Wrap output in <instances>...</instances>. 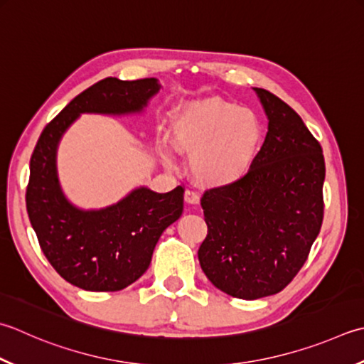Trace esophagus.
<instances>
[{"label":"esophagus","mask_w":364,"mask_h":364,"mask_svg":"<svg viewBox=\"0 0 364 364\" xmlns=\"http://www.w3.org/2000/svg\"><path fill=\"white\" fill-rule=\"evenodd\" d=\"M184 202L189 205H198V202H200V197H198L197 192L188 189L186 192H184Z\"/></svg>","instance_id":"esophagus-1"}]
</instances>
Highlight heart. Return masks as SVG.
<instances>
[{"mask_svg": "<svg viewBox=\"0 0 364 364\" xmlns=\"http://www.w3.org/2000/svg\"><path fill=\"white\" fill-rule=\"evenodd\" d=\"M265 137L259 115L219 96L184 102L172 119V139L191 154L189 170L203 188H229L251 172ZM172 167V156L162 154Z\"/></svg>", "mask_w": 364, "mask_h": 364, "instance_id": "obj_1", "label": "heart"}]
</instances>
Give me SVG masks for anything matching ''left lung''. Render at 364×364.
<instances>
[{
  "mask_svg": "<svg viewBox=\"0 0 364 364\" xmlns=\"http://www.w3.org/2000/svg\"><path fill=\"white\" fill-rule=\"evenodd\" d=\"M268 118L260 153L243 180L202 197L208 235L198 262L224 294L257 300L294 279L322 227L325 161L300 115L254 88Z\"/></svg>",
  "mask_w": 364,
  "mask_h": 364,
  "instance_id": "left-lung-1",
  "label": "left lung"
}]
</instances>
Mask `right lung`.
I'll use <instances>...</instances> for the list:
<instances>
[{"instance_id": "obj_1", "label": "right lung", "mask_w": 364, "mask_h": 364, "mask_svg": "<svg viewBox=\"0 0 364 364\" xmlns=\"http://www.w3.org/2000/svg\"><path fill=\"white\" fill-rule=\"evenodd\" d=\"M161 90L158 78L119 80L107 77L75 96L42 131L30 161L26 210L42 252L56 273L88 291L131 286L151 263L156 243L183 213L181 186L159 194L132 189L117 203L83 210L63 192L58 145L82 113L124 117L141 113Z\"/></svg>"}]
</instances>
